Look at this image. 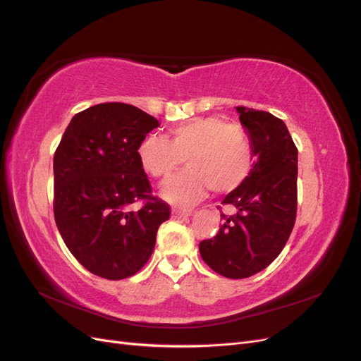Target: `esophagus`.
I'll return each instance as SVG.
<instances>
[{"mask_svg": "<svg viewBox=\"0 0 361 361\" xmlns=\"http://www.w3.org/2000/svg\"><path fill=\"white\" fill-rule=\"evenodd\" d=\"M190 215H191L190 209H179V207H173L171 209L173 218H183V216H190Z\"/></svg>", "mask_w": 361, "mask_h": 361, "instance_id": "34e87169", "label": "esophagus"}]
</instances>
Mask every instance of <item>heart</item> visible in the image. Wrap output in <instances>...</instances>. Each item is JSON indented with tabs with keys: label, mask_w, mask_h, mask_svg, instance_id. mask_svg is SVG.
Returning <instances> with one entry per match:
<instances>
[{
	"label": "heart",
	"mask_w": 361,
	"mask_h": 361,
	"mask_svg": "<svg viewBox=\"0 0 361 361\" xmlns=\"http://www.w3.org/2000/svg\"><path fill=\"white\" fill-rule=\"evenodd\" d=\"M138 161L152 178L167 179L185 159L188 169L162 185V197L187 206L203 197L207 188L216 194L235 191L250 176L253 146L245 129L224 118L197 117L173 126L167 140L147 135L137 149Z\"/></svg>",
	"instance_id": "1"
}]
</instances>
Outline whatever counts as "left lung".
I'll return each instance as SVG.
<instances>
[{"mask_svg": "<svg viewBox=\"0 0 361 361\" xmlns=\"http://www.w3.org/2000/svg\"><path fill=\"white\" fill-rule=\"evenodd\" d=\"M256 155L250 176L228 192L218 233L200 243V256L216 274L247 279L265 269L285 248L297 218L298 149L281 118L236 106ZM221 211V207L218 206Z\"/></svg>", "mask_w": 361, "mask_h": 361, "instance_id": "left-lung-1", "label": "left lung"}]
</instances>
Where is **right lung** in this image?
<instances>
[{
  "label": "right lung",
  "instance_id": "1",
  "mask_svg": "<svg viewBox=\"0 0 361 361\" xmlns=\"http://www.w3.org/2000/svg\"><path fill=\"white\" fill-rule=\"evenodd\" d=\"M158 126L134 105L97 104L73 116L54 154L56 224L73 257L94 276H134L170 218L137 155L141 140Z\"/></svg>",
  "mask_w": 361,
  "mask_h": 361
}]
</instances>
